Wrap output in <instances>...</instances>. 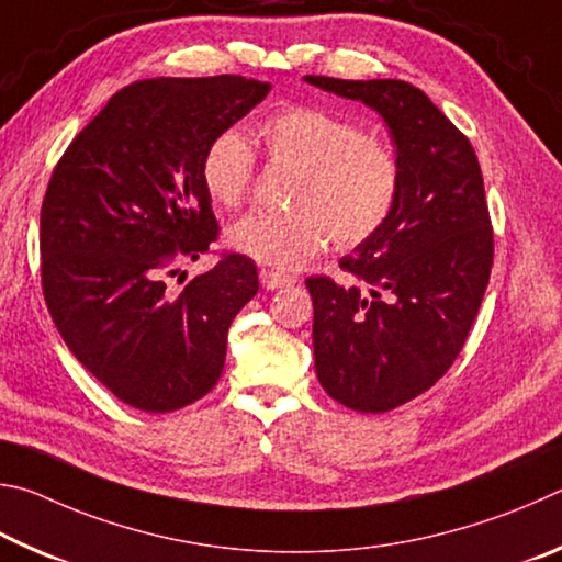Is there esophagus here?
<instances>
[{
  "label": "esophagus",
  "mask_w": 562,
  "mask_h": 562,
  "mask_svg": "<svg viewBox=\"0 0 562 562\" xmlns=\"http://www.w3.org/2000/svg\"><path fill=\"white\" fill-rule=\"evenodd\" d=\"M259 281L266 291H276V289H283V286H291L293 279L286 273H279V271H271V269H261L259 271Z\"/></svg>",
  "instance_id": "1"
}]
</instances>
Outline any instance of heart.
<instances>
[{
    "label": "heart",
    "mask_w": 562,
    "mask_h": 562,
    "mask_svg": "<svg viewBox=\"0 0 562 562\" xmlns=\"http://www.w3.org/2000/svg\"><path fill=\"white\" fill-rule=\"evenodd\" d=\"M273 165L296 167L281 212L254 210L236 220L226 241L254 261L296 269L333 239L358 246L395 214L402 162L385 135L360 131L346 115L321 105H283L256 125ZM256 155L246 137L224 131L204 147L200 180L216 206L234 210L251 192Z\"/></svg>",
    "instance_id": "1"
}]
</instances>
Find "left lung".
I'll use <instances>...</instances> for the list:
<instances>
[{"instance_id": "left-lung-1", "label": "left lung", "mask_w": 562, "mask_h": 562, "mask_svg": "<svg viewBox=\"0 0 562 562\" xmlns=\"http://www.w3.org/2000/svg\"><path fill=\"white\" fill-rule=\"evenodd\" d=\"M306 81L375 108L402 162L395 214L340 259L360 286L330 276L306 281L323 390L340 405L378 415L445 378L474 326L494 266L484 177L469 137L412 83Z\"/></svg>"}]
</instances>
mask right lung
I'll return each instance as SVG.
<instances>
[{
	"label": "right lung",
	"instance_id": "obj_1",
	"mask_svg": "<svg viewBox=\"0 0 562 562\" xmlns=\"http://www.w3.org/2000/svg\"><path fill=\"white\" fill-rule=\"evenodd\" d=\"M244 76L145 78L117 91L56 162L42 204V289L76 360L143 412L192 405L220 380L226 333L256 291L222 251L180 293L165 279L220 239L200 180L212 137L269 93Z\"/></svg>",
	"mask_w": 562,
	"mask_h": 562
}]
</instances>
